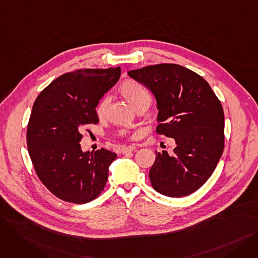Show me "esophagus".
Listing matches in <instances>:
<instances>
[{"label": "esophagus", "instance_id": "obj_1", "mask_svg": "<svg viewBox=\"0 0 258 258\" xmlns=\"http://www.w3.org/2000/svg\"><path fill=\"white\" fill-rule=\"evenodd\" d=\"M136 146L135 145H132V146H126V147H124L123 150H122V154H126V153H130V152H134V151H136Z\"/></svg>", "mask_w": 258, "mask_h": 258}]
</instances>
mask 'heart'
Segmentation results:
<instances>
[{"instance_id":"obj_1","label":"heart","mask_w":258,"mask_h":258,"mask_svg":"<svg viewBox=\"0 0 258 258\" xmlns=\"http://www.w3.org/2000/svg\"><path fill=\"white\" fill-rule=\"evenodd\" d=\"M120 94L123 96L135 108H138L142 105H148L151 101V93L143 85L138 83L137 80L126 79L121 84L119 88ZM110 100L108 98H102L98 101L95 113L99 119L105 118L107 114V107ZM121 135H125V132H121Z\"/></svg>"}]
</instances>
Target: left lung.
Returning <instances> with one entry per match:
<instances>
[{"instance_id": "8db88e82", "label": "left lung", "mask_w": 258, "mask_h": 258, "mask_svg": "<svg viewBox=\"0 0 258 258\" xmlns=\"http://www.w3.org/2000/svg\"><path fill=\"white\" fill-rule=\"evenodd\" d=\"M128 75L153 92L159 110L156 131L177 144L173 156L156 152L153 188L170 198L194 194L210 178L224 151L220 99L204 78L180 64L147 66Z\"/></svg>"}]
</instances>
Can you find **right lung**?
Masks as SVG:
<instances>
[{
    "label": "right lung",
    "mask_w": 258,
    "mask_h": 258,
    "mask_svg": "<svg viewBox=\"0 0 258 258\" xmlns=\"http://www.w3.org/2000/svg\"><path fill=\"white\" fill-rule=\"evenodd\" d=\"M120 73V67L66 73L34 101L27 127L29 156L38 179L62 201L86 204L103 191L117 155L104 148L84 153L79 142L81 132L98 123L95 107Z\"/></svg>",
    "instance_id": "obj_1"
}]
</instances>
